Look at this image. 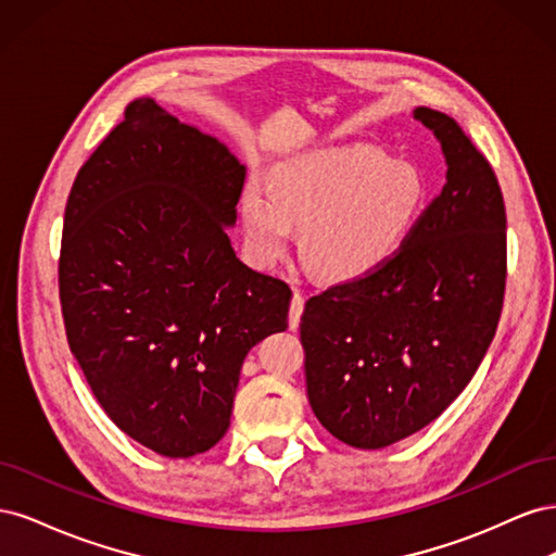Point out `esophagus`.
<instances>
[{
  "instance_id": "34e87169",
  "label": "esophagus",
  "mask_w": 556,
  "mask_h": 556,
  "mask_svg": "<svg viewBox=\"0 0 556 556\" xmlns=\"http://www.w3.org/2000/svg\"><path fill=\"white\" fill-rule=\"evenodd\" d=\"M304 296H301L299 292H294V296H292V304H290V329L294 331V329H299V323H301V313H304Z\"/></svg>"
}]
</instances>
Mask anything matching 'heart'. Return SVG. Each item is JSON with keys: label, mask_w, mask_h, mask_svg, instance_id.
Here are the masks:
<instances>
[{"label": "heart", "mask_w": 556, "mask_h": 556, "mask_svg": "<svg viewBox=\"0 0 556 556\" xmlns=\"http://www.w3.org/2000/svg\"><path fill=\"white\" fill-rule=\"evenodd\" d=\"M429 199L417 166L374 146L331 148L280 164L271 190L250 182L241 213L252 255L280 262L301 229V252L319 276L352 280L390 262Z\"/></svg>", "instance_id": "heart-1"}]
</instances>
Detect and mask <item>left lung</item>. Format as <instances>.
Returning a JSON list of instances; mask_svg holds the SVG:
<instances>
[{
	"mask_svg": "<svg viewBox=\"0 0 556 556\" xmlns=\"http://www.w3.org/2000/svg\"><path fill=\"white\" fill-rule=\"evenodd\" d=\"M447 174L396 255L308 299L306 390L336 439L380 450L433 422L476 376L506 292V206L492 164L450 115L413 111Z\"/></svg>",
	"mask_w": 556,
	"mask_h": 556,
	"instance_id": "8db88e82",
	"label": "left lung"
}]
</instances>
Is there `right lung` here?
<instances>
[{
    "mask_svg": "<svg viewBox=\"0 0 556 556\" xmlns=\"http://www.w3.org/2000/svg\"><path fill=\"white\" fill-rule=\"evenodd\" d=\"M243 180L225 143L141 97L66 199V341L115 427L172 459L223 439L250 348L288 329V282L227 237Z\"/></svg>",
    "mask_w": 556,
    "mask_h": 556,
    "instance_id": "right-lung-1",
    "label": "right lung"
}]
</instances>
